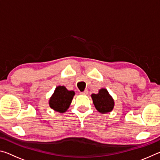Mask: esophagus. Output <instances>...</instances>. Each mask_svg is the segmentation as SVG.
Listing matches in <instances>:
<instances>
[{
  "label": "esophagus",
  "mask_w": 160,
  "mask_h": 160,
  "mask_svg": "<svg viewBox=\"0 0 160 160\" xmlns=\"http://www.w3.org/2000/svg\"><path fill=\"white\" fill-rule=\"evenodd\" d=\"M80 94H82V95H86V94H88V90H85L84 92H80Z\"/></svg>",
  "instance_id": "esophagus-1"
}]
</instances>
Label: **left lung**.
<instances>
[{
    "label": "left lung",
    "mask_w": 160,
    "mask_h": 160,
    "mask_svg": "<svg viewBox=\"0 0 160 160\" xmlns=\"http://www.w3.org/2000/svg\"><path fill=\"white\" fill-rule=\"evenodd\" d=\"M91 97L94 107L99 112L105 113L113 110L114 101L106 89H101L98 94H92Z\"/></svg>",
    "instance_id": "8db88e82"
}]
</instances>
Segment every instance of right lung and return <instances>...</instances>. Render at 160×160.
<instances>
[{
	"label": "right lung",
	"instance_id": "right-lung-1",
	"mask_svg": "<svg viewBox=\"0 0 160 160\" xmlns=\"http://www.w3.org/2000/svg\"><path fill=\"white\" fill-rule=\"evenodd\" d=\"M74 95V91L68 90L64 86H58L51 97L48 104L51 109L64 113L69 108Z\"/></svg>",
	"mask_w": 160,
	"mask_h": 160
}]
</instances>
